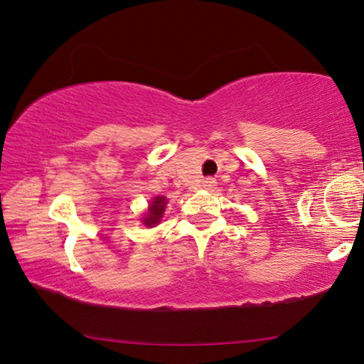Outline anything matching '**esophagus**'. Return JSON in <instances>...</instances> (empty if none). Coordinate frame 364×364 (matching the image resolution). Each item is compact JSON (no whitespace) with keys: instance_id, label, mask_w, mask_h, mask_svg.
Masks as SVG:
<instances>
[{"instance_id":"34e87169","label":"esophagus","mask_w":364,"mask_h":364,"mask_svg":"<svg viewBox=\"0 0 364 364\" xmlns=\"http://www.w3.org/2000/svg\"><path fill=\"white\" fill-rule=\"evenodd\" d=\"M202 186H204L207 191H213L217 188V181H215L213 178H205V180L202 181Z\"/></svg>"}]
</instances>
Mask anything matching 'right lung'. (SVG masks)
Here are the masks:
<instances>
[{"mask_svg":"<svg viewBox=\"0 0 364 364\" xmlns=\"http://www.w3.org/2000/svg\"><path fill=\"white\" fill-rule=\"evenodd\" d=\"M165 204H167V202H165V197H160V196L156 197V199L152 200V204L149 207V213H147V217L143 220V223L149 228L157 225L164 215Z\"/></svg>","mask_w":364,"mask_h":364,"instance_id":"right-lung-1","label":"right lung"}]
</instances>
